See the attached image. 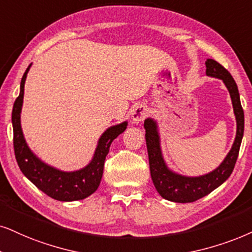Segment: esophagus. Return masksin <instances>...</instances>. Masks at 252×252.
I'll list each match as a JSON object with an SVG mask.
<instances>
[{
  "label": "esophagus",
  "mask_w": 252,
  "mask_h": 252,
  "mask_svg": "<svg viewBox=\"0 0 252 252\" xmlns=\"http://www.w3.org/2000/svg\"><path fill=\"white\" fill-rule=\"evenodd\" d=\"M146 116H148V108L143 106V104H138V106L133 107V109L131 110V117L135 123L144 121Z\"/></svg>",
  "instance_id": "1"
}]
</instances>
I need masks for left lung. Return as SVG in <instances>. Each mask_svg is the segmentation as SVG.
<instances>
[{
    "label": "left lung",
    "instance_id": "left-lung-1",
    "mask_svg": "<svg viewBox=\"0 0 252 252\" xmlns=\"http://www.w3.org/2000/svg\"><path fill=\"white\" fill-rule=\"evenodd\" d=\"M206 74L214 76L223 80L227 86L234 107V113L236 116L237 131L232 148L227 157L220 166L206 176L189 178L183 177L173 173L165 165L161 157L160 145H159V136L157 132V126L151 119L145 120V141L149 155V165L151 179L158 193L164 199L173 202H194L196 200L206 196L207 194L213 192L230 177L235 164H236L238 152L244 132V113L241 106L240 94H238L237 85L230 73L225 69L221 63L213 59H207L206 62Z\"/></svg>",
    "mask_w": 252,
    "mask_h": 252
}]
</instances>
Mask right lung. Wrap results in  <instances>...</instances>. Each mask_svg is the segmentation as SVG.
Listing matches in <instances>:
<instances>
[{
	"instance_id": "1",
	"label": "right lung",
	"mask_w": 252,
	"mask_h": 252,
	"mask_svg": "<svg viewBox=\"0 0 252 252\" xmlns=\"http://www.w3.org/2000/svg\"><path fill=\"white\" fill-rule=\"evenodd\" d=\"M29 68L21 81V93L12 108V129H14V150L18 166L23 174L37 189L46 195L59 201L82 200L93 194L100 185L103 174L104 160L109 152L111 142L126 129V122L111 126L104 131L98 141L94 158L87 166L75 172H62L40 161L30 149L23 137L21 128V110L24 97V84Z\"/></svg>"
}]
</instances>
